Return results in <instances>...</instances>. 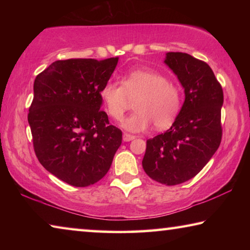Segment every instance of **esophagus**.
Returning <instances> with one entry per match:
<instances>
[{"label":"esophagus","instance_id":"1","mask_svg":"<svg viewBox=\"0 0 250 250\" xmlns=\"http://www.w3.org/2000/svg\"><path fill=\"white\" fill-rule=\"evenodd\" d=\"M122 139H124V141L129 142V141H131V140H133V139H135V137H134V135H132V134L124 133V135H122Z\"/></svg>","mask_w":250,"mask_h":250}]
</instances>
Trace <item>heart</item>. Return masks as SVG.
Returning a JSON list of instances; mask_svg holds the SVG:
<instances>
[{
  "instance_id": "1",
  "label": "heart",
  "mask_w": 250,
  "mask_h": 250,
  "mask_svg": "<svg viewBox=\"0 0 250 250\" xmlns=\"http://www.w3.org/2000/svg\"><path fill=\"white\" fill-rule=\"evenodd\" d=\"M120 84L108 82L100 89V99L105 112L119 121L133 100L135 111L121 122L130 132H141L153 124L156 129H166L172 125L181 108L179 86L168 82L156 71L138 68L122 76Z\"/></svg>"
}]
</instances>
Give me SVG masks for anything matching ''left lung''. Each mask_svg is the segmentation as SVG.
<instances>
[{"label":"left lung","mask_w":250,"mask_h":250,"mask_svg":"<svg viewBox=\"0 0 250 250\" xmlns=\"http://www.w3.org/2000/svg\"><path fill=\"white\" fill-rule=\"evenodd\" d=\"M164 62L183 86L185 100L171 128L146 140L142 167L152 180L176 185L195 176L221 145L224 95L205 62L170 52Z\"/></svg>","instance_id":"8db88e82"}]
</instances>
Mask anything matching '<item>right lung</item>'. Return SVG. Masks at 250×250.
I'll list each match as a JSON object with an SVG mask.
<instances>
[{
	"label": "right lung",
	"mask_w": 250,
	"mask_h": 250,
	"mask_svg": "<svg viewBox=\"0 0 250 250\" xmlns=\"http://www.w3.org/2000/svg\"><path fill=\"white\" fill-rule=\"evenodd\" d=\"M118 59L56 61L34 82L27 117L34 151L46 170L76 188L103 179L121 146V130L100 110V89Z\"/></svg>",
	"instance_id": "obj_1"
}]
</instances>
